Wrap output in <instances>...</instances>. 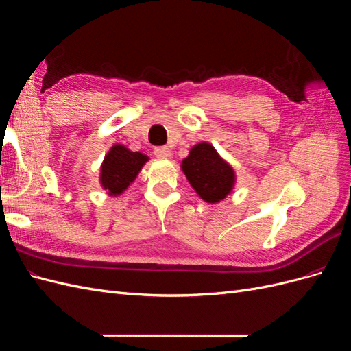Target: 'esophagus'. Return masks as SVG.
Wrapping results in <instances>:
<instances>
[{"instance_id":"34e87169","label":"esophagus","mask_w":351,"mask_h":351,"mask_svg":"<svg viewBox=\"0 0 351 351\" xmlns=\"http://www.w3.org/2000/svg\"><path fill=\"white\" fill-rule=\"evenodd\" d=\"M154 154L158 156V158H171V151H169V147L167 146H159V147H155L154 149Z\"/></svg>"}]
</instances>
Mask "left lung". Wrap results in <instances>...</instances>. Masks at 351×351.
<instances>
[{
	"mask_svg": "<svg viewBox=\"0 0 351 351\" xmlns=\"http://www.w3.org/2000/svg\"><path fill=\"white\" fill-rule=\"evenodd\" d=\"M182 169L190 186L208 204L226 199L236 184L234 169L208 142H200L190 149Z\"/></svg>",
	"mask_w": 351,
	"mask_h": 351,
	"instance_id": "obj_1",
	"label": "left lung"
}]
</instances>
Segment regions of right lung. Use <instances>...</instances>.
Instances as JSON below:
<instances>
[{
	"instance_id": "right-lung-1",
	"label": "right lung",
	"mask_w": 351,
	"mask_h": 351,
	"mask_svg": "<svg viewBox=\"0 0 351 351\" xmlns=\"http://www.w3.org/2000/svg\"><path fill=\"white\" fill-rule=\"evenodd\" d=\"M146 155L132 152L123 145H114L101 165L99 182L110 196H119L129 187L147 161Z\"/></svg>"
}]
</instances>
